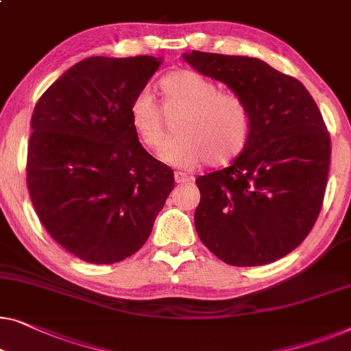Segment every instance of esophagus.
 Here are the masks:
<instances>
[{
    "label": "esophagus",
    "instance_id": "1",
    "mask_svg": "<svg viewBox=\"0 0 351 351\" xmlns=\"http://www.w3.org/2000/svg\"><path fill=\"white\" fill-rule=\"evenodd\" d=\"M174 179H176V182L177 184H188V182H191L193 179L188 174H185V172H180V171H177L176 174H174Z\"/></svg>",
    "mask_w": 351,
    "mask_h": 351
}]
</instances>
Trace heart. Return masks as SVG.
<instances>
[{
    "mask_svg": "<svg viewBox=\"0 0 351 351\" xmlns=\"http://www.w3.org/2000/svg\"><path fill=\"white\" fill-rule=\"evenodd\" d=\"M158 90L163 111L147 90L139 91L128 108L131 128L145 149H160L167 133L165 115L179 114L174 121L177 136L160 152L165 163L188 169L204 161L221 166L242 154L252 131V114L242 96L220 91L212 80L190 69L165 75Z\"/></svg>",
    "mask_w": 351,
    "mask_h": 351,
    "instance_id": "b5f03b06",
    "label": "heart"
}]
</instances>
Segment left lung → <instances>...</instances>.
Masks as SVG:
<instances>
[{
  "mask_svg": "<svg viewBox=\"0 0 351 351\" xmlns=\"http://www.w3.org/2000/svg\"><path fill=\"white\" fill-rule=\"evenodd\" d=\"M185 62L228 85L252 114L248 144L231 166L199 176L195 226L231 266H263L293 252L317 221L331 139L307 88L250 57L193 50Z\"/></svg>",
  "mask_w": 351,
  "mask_h": 351,
  "instance_id": "obj_1",
  "label": "left lung"
}]
</instances>
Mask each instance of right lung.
<instances>
[{"label":"right lung","instance_id":"right-lung-1","mask_svg":"<svg viewBox=\"0 0 351 351\" xmlns=\"http://www.w3.org/2000/svg\"><path fill=\"white\" fill-rule=\"evenodd\" d=\"M161 58H85L34 106L27 184L40 223L57 243L93 264L139 250L174 188V172L141 145L131 99Z\"/></svg>","mask_w":351,"mask_h":351}]
</instances>
